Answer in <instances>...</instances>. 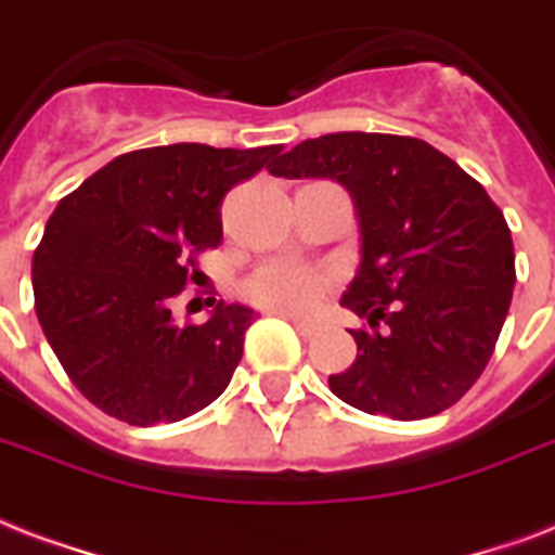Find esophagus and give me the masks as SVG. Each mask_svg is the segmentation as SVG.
<instances>
[{
  "label": "esophagus",
  "instance_id": "esophagus-1",
  "mask_svg": "<svg viewBox=\"0 0 555 555\" xmlns=\"http://www.w3.org/2000/svg\"><path fill=\"white\" fill-rule=\"evenodd\" d=\"M292 321V324H295V330H298L300 336L304 338H312L318 333V326L315 324H309V321H300V318H292V315H286Z\"/></svg>",
  "mask_w": 555,
  "mask_h": 555
}]
</instances>
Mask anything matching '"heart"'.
I'll return each mask as SVG.
<instances>
[{"label": "heart", "mask_w": 555, "mask_h": 555, "mask_svg": "<svg viewBox=\"0 0 555 555\" xmlns=\"http://www.w3.org/2000/svg\"><path fill=\"white\" fill-rule=\"evenodd\" d=\"M330 272L307 263H266L246 281V295L257 307L283 312V315H309L330 292Z\"/></svg>", "instance_id": "obj_1"}]
</instances>
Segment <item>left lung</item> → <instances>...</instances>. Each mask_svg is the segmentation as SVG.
<instances>
[{
  "label": "left lung",
  "mask_w": 555,
  "mask_h": 555,
  "mask_svg": "<svg viewBox=\"0 0 555 555\" xmlns=\"http://www.w3.org/2000/svg\"><path fill=\"white\" fill-rule=\"evenodd\" d=\"M283 179H336L353 196L362 263L341 307L356 362L330 390L364 414L423 420L452 408L495 350L515 286L509 225L483 184L411 135L330 132L269 167Z\"/></svg>",
  "instance_id": "8db88e82"
}]
</instances>
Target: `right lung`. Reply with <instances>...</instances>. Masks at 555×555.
Returning a JSON list of instances; mask_svg holds the SVG:
<instances>
[{
  "label": "right lung",
  "mask_w": 555,
  "mask_h": 555,
  "mask_svg": "<svg viewBox=\"0 0 555 555\" xmlns=\"http://www.w3.org/2000/svg\"><path fill=\"white\" fill-rule=\"evenodd\" d=\"M278 153L132 150L60 199L34 251V309L68 379L103 414L179 423L229 388L257 312L210 300L205 324H176L170 298L193 281L196 255L219 246L225 193Z\"/></svg>",
  "instance_id": "right-lung-1"
}]
</instances>
